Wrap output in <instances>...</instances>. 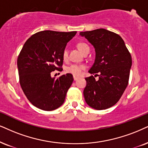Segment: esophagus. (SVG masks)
<instances>
[{"mask_svg": "<svg viewBox=\"0 0 148 148\" xmlns=\"http://www.w3.org/2000/svg\"><path fill=\"white\" fill-rule=\"evenodd\" d=\"M73 79H74V80L75 81V80H77V79H79V77H77V76H73Z\"/></svg>", "mask_w": 148, "mask_h": 148, "instance_id": "1", "label": "esophagus"}]
</instances>
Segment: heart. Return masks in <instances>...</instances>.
<instances>
[{
  "mask_svg": "<svg viewBox=\"0 0 148 148\" xmlns=\"http://www.w3.org/2000/svg\"><path fill=\"white\" fill-rule=\"evenodd\" d=\"M78 49L83 53L86 51H89V47L84 42H79L77 45ZM62 58L64 60H66L68 58V51L66 49H64L62 51ZM86 69V66L82 64H73L69 66L66 67V71L69 73L75 76H79L82 73V71Z\"/></svg>",
  "mask_w": 148,
  "mask_h": 148,
  "instance_id": "heart-1",
  "label": "heart"
}]
</instances>
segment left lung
Segmentation results:
<instances>
[{"label":"left lung","instance_id":"8db88e82","mask_svg":"<svg viewBox=\"0 0 148 148\" xmlns=\"http://www.w3.org/2000/svg\"><path fill=\"white\" fill-rule=\"evenodd\" d=\"M95 49V60L88 72L99 73V80L93 75L86 77L85 101L96 110H104L116 104L128 84L132 58L121 37L104 29L80 32Z\"/></svg>","mask_w":148,"mask_h":148}]
</instances>
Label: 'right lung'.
Returning a JSON list of instances; mask_svg holds the SVG:
<instances>
[{
	"mask_svg": "<svg viewBox=\"0 0 148 148\" xmlns=\"http://www.w3.org/2000/svg\"><path fill=\"white\" fill-rule=\"evenodd\" d=\"M76 33L42 31L25 42L17 60L19 81L34 106L51 111L63 104L73 77L67 73L56 79L51 73L62 71V51Z\"/></svg>",
	"mask_w": 148,
	"mask_h": 148,
	"instance_id": "obj_1",
	"label": "right lung"
}]
</instances>
